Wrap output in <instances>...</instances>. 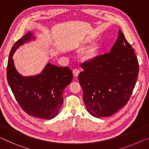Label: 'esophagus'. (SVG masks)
<instances>
[{
    "mask_svg": "<svg viewBox=\"0 0 149 149\" xmlns=\"http://www.w3.org/2000/svg\"><path fill=\"white\" fill-rule=\"evenodd\" d=\"M72 72H73V74H74V76L76 77L78 76V75L79 74V70H78L77 69H74L73 70Z\"/></svg>",
    "mask_w": 149,
    "mask_h": 149,
    "instance_id": "esophagus-1",
    "label": "esophagus"
}]
</instances>
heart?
<instances>
[{"mask_svg": "<svg viewBox=\"0 0 149 149\" xmlns=\"http://www.w3.org/2000/svg\"><path fill=\"white\" fill-rule=\"evenodd\" d=\"M94 40L92 38H87L84 41V44L91 43ZM101 48V45L99 42H94L79 52V58L84 62L92 61L99 56Z\"/></svg>", "mask_w": 149, "mask_h": 149, "instance_id": "obj_1", "label": "heart"}]
</instances>
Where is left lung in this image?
I'll list each match as a JSON object with an SVG mask.
<instances>
[{"instance_id": "left-lung-1", "label": "left lung", "mask_w": 149, "mask_h": 149, "mask_svg": "<svg viewBox=\"0 0 149 149\" xmlns=\"http://www.w3.org/2000/svg\"><path fill=\"white\" fill-rule=\"evenodd\" d=\"M118 35L110 52L83 63L78 77L87 110L97 118L110 116L124 107L137 81V58L121 30Z\"/></svg>"}]
</instances>
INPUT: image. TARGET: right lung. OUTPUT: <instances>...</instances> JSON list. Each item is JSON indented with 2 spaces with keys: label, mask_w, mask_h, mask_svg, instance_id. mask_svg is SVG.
<instances>
[{
  "label": "right lung",
  "mask_w": 149,
  "mask_h": 149,
  "mask_svg": "<svg viewBox=\"0 0 149 149\" xmlns=\"http://www.w3.org/2000/svg\"><path fill=\"white\" fill-rule=\"evenodd\" d=\"M33 39L28 32L15 42L9 54L7 80L21 108L27 114L50 120L58 114L63 104V92L73 79L68 67L47 64L42 73L35 76L24 77L15 68L12 56L24 42Z\"/></svg>",
  "instance_id": "right-lung-1"
}]
</instances>
